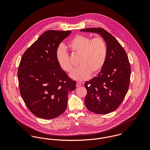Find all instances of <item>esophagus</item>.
Returning a JSON list of instances; mask_svg holds the SVG:
<instances>
[{
	"mask_svg": "<svg viewBox=\"0 0 150 150\" xmlns=\"http://www.w3.org/2000/svg\"><path fill=\"white\" fill-rule=\"evenodd\" d=\"M82 86V83L81 82H77V84H76L77 87H79V86Z\"/></svg>",
	"mask_w": 150,
	"mask_h": 150,
	"instance_id": "34e87169",
	"label": "esophagus"
}]
</instances>
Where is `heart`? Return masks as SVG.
<instances>
[{
    "instance_id": "heart-1",
    "label": "heart",
    "mask_w": 150,
    "mask_h": 150,
    "mask_svg": "<svg viewBox=\"0 0 150 150\" xmlns=\"http://www.w3.org/2000/svg\"><path fill=\"white\" fill-rule=\"evenodd\" d=\"M68 47L73 53L80 54L79 64L80 66L70 73L71 79L83 81L91 74H95L104 66L107 57V45L101 37L93 39L84 35H77L68 43ZM56 59L61 68L66 72L73 69L69 55L64 46L59 45L55 52Z\"/></svg>"
}]
</instances>
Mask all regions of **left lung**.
<instances>
[{"instance_id": "1", "label": "left lung", "mask_w": 150, "mask_h": 150, "mask_svg": "<svg viewBox=\"0 0 150 150\" xmlns=\"http://www.w3.org/2000/svg\"><path fill=\"white\" fill-rule=\"evenodd\" d=\"M100 34L107 45L106 59L97 76L86 81V108L99 114L110 113L122 102L128 90L131 73L127 54L122 45L102 28L81 29Z\"/></svg>"}]
</instances>
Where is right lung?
I'll list each match as a JSON object with an SVG mask.
<instances>
[{"label": "right lung", "mask_w": 150, "mask_h": 150, "mask_svg": "<svg viewBox=\"0 0 150 150\" xmlns=\"http://www.w3.org/2000/svg\"><path fill=\"white\" fill-rule=\"evenodd\" d=\"M71 31L47 30L23 53L18 69L20 92L28 109L47 120L61 115L76 83L61 68L55 52Z\"/></svg>", "instance_id": "right-lung-1"}]
</instances>
